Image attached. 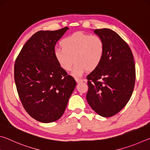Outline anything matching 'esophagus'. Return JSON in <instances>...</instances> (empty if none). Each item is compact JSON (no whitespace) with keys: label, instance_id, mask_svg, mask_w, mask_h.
<instances>
[{"label":"esophagus","instance_id":"esophagus-1","mask_svg":"<svg viewBox=\"0 0 150 150\" xmlns=\"http://www.w3.org/2000/svg\"><path fill=\"white\" fill-rule=\"evenodd\" d=\"M75 81H77V83H81V82H83V81H84V80L81 79H78V78H75Z\"/></svg>","mask_w":150,"mask_h":150}]
</instances>
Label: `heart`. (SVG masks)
I'll use <instances>...</instances> for the list:
<instances>
[{
    "mask_svg": "<svg viewBox=\"0 0 150 150\" xmlns=\"http://www.w3.org/2000/svg\"><path fill=\"white\" fill-rule=\"evenodd\" d=\"M62 47L54 50V57L63 70L69 71L75 65L71 74L79 77L89 71L97 69L105 55V44L97 35L76 32L61 41Z\"/></svg>",
    "mask_w": 150,
    "mask_h": 150,
    "instance_id": "obj_1",
    "label": "heart"
}]
</instances>
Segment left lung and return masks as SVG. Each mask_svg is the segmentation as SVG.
Masks as SVG:
<instances>
[{
	"label": "left lung",
	"mask_w": 150,
	"mask_h": 150,
	"mask_svg": "<svg viewBox=\"0 0 150 150\" xmlns=\"http://www.w3.org/2000/svg\"><path fill=\"white\" fill-rule=\"evenodd\" d=\"M105 44V55L97 69L87 79L86 96L93 110L103 117L119 112L130 100L136 79L132 52L127 43L110 29L94 30Z\"/></svg>",
	"instance_id": "left-lung-1"
}]
</instances>
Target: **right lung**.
Here are the masks:
<instances>
[{
    "instance_id": "1",
    "label": "right lung",
    "mask_w": 150,
    "mask_h": 150,
    "mask_svg": "<svg viewBox=\"0 0 150 150\" xmlns=\"http://www.w3.org/2000/svg\"><path fill=\"white\" fill-rule=\"evenodd\" d=\"M68 29L35 33L15 62L14 81L20 101L29 115L41 122L62 117L77 85L54 57L55 45Z\"/></svg>"
}]
</instances>
